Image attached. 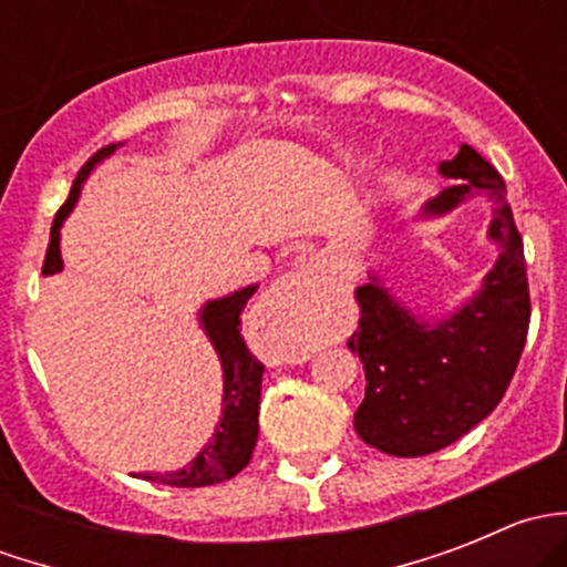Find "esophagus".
Here are the masks:
<instances>
[{
  "mask_svg": "<svg viewBox=\"0 0 567 567\" xmlns=\"http://www.w3.org/2000/svg\"><path fill=\"white\" fill-rule=\"evenodd\" d=\"M268 299L277 310H288L290 316L316 318L326 307V274L318 262L293 268L268 290Z\"/></svg>",
  "mask_w": 567,
  "mask_h": 567,
  "instance_id": "esophagus-1",
  "label": "esophagus"
}]
</instances>
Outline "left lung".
Masks as SVG:
<instances>
[{
    "label": "left lung",
    "instance_id": "1",
    "mask_svg": "<svg viewBox=\"0 0 567 567\" xmlns=\"http://www.w3.org/2000/svg\"><path fill=\"white\" fill-rule=\"evenodd\" d=\"M439 175L453 186L425 199L411 221L444 219L485 197V238L499 255L477 290L442 316L400 301L379 271L357 288L362 318L348 348L362 359L368 386L353 427L370 447L398 458L436 453L483 422L511 384L529 329L527 262L505 181L468 145L439 164Z\"/></svg>",
    "mask_w": 567,
    "mask_h": 567
}]
</instances>
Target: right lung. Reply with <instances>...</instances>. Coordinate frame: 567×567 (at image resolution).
<instances>
[{
	"label": "right lung",
	"instance_id": "add662e5",
	"mask_svg": "<svg viewBox=\"0 0 567 567\" xmlns=\"http://www.w3.org/2000/svg\"><path fill=\"white\" fill-rule=\"evenodd\" d=\"M123 147V142L101 147L84 169L79 173L73 183L71 194H68L65 205L56 210L54 225H51L49 249H45L43 277L60 274L65 268L60 249V230L71 210L76 208L79 197H82V186L99 164H104L114 151ZM257 285H247L233 293L219 296V299H208L197 310V323L205 331L208 342L214 346L216 357L221 364V416L214 427V436L203 444L197 455L186 463V466L175 468V472H140L134 477L147 480V483L175 485V488H203V485L225 483V480L236 477L251 458V450L257 442V414H260V384H262V364L249 353L247 342L241 337V312L247 301L255 296Z\"/></svg>",
	"mask_w": 567,
	"mask_h": 567
}]
</instances>
